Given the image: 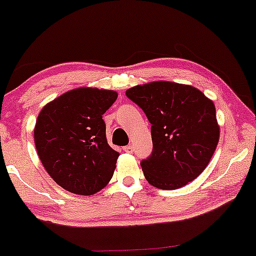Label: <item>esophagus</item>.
I'll return each mask as SVG.
<instances>
[{
	"label": "esophagus",
	"instance_id": "obj_1",
	"mask_svg": "<svg viewBox=\"0 0 256 256\" xmlns=\"http://www.w3.org/2000/svg\"><path fill=\"white\" fill-rule=\"evenodd\" d=\"M122 149H124V152H128V154L134 152V146H126L122 148Z\"/></svg>",
	"mask_w": 256,
	"mask_h": 256
}]
</instances>
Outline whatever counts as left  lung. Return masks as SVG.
<instances>
[{
  "instance_id": "8db88e82",
  "label": "left lung",
  "mask_w": 256,
  "mask_h": 256,
  "mask_svg": "<svg viewBox=\"0 0 256 256\" xmlns=\"http://www.w3.org/2000/svg\"><path fill=\"white\" fill-rule=\"evenodd\" d=\"M126 96L152 124V152L142 160L148 182L176 190L208 167L220 140L216 107L192 86L158 81L136 86Z\"/></svg>"
}]
</instances>
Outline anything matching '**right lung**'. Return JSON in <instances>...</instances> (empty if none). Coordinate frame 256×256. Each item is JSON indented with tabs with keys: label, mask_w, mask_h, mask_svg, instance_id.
Returning a JSON list of instances; mask_svg holds the SVG:
<instances>
[{
	"label": "right lung",
	"mask_w": 256,
	"mask_h": 256,
	"mask_svg": "<svg viewBox=\"0 0 256 256\" xmlns=\"http://www.w3.org/2000/svg\"><path fill=\"white\" fill-rule=\"evenodd\" d=\"M116 98L113 90L78 88L40 110L36 152L46 172L64 190L92 196L112 178L119 152L107 143L102 114Z\"/></svg>",
	"instance_id": "obj_1"
}]
</instances>
